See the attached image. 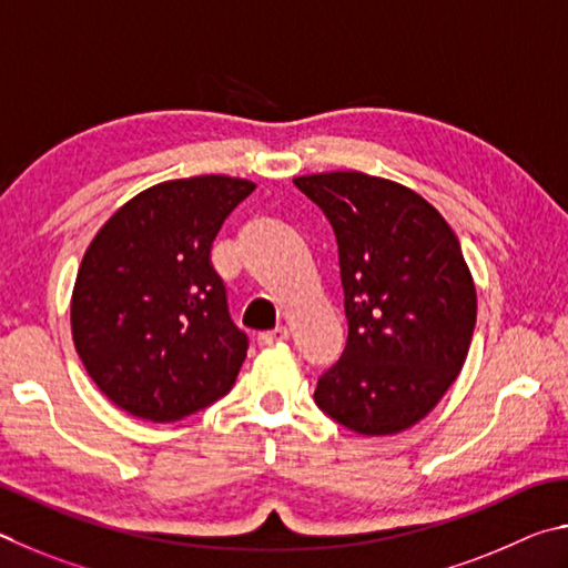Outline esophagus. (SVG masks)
<instances>
[{
  "mask_svg": "<svg viewBox=\"0 0 568 568\" xmlns=\"http://www.w3.org/2000/svg\"><path fill=\"white\" fill-rule=\"evenodd\" d=\"M284 339H290V329H286V326H276V329H268V332L258 334L256 344L268 346V344H276V342H284Z\"/></svg>",
  "mask_w": 568,
  "mask_h": 568,
  "instance_id": "obj_1",
  "label": "esophagus"
}]
</instances>
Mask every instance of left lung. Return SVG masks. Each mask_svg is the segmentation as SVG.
Returning a JSON list of instances; mask_svg holds the SVG:
<instances>
[{
  "label": "left lung",
  "mask_w": 568,
  "mask_h": 568,
  "mask_svg": "<svg viewBox=\"0 0 568 568\" xmlns=\"http://www.w3.org/2000/svg\"><path fill=\"white\" fill-rule=\"evenodd\" d=\"M339 246L349 336L314 402L364 436L422 422L456 382L476 326L459 239L412 189L362 172L296 176Z\"/></svg>",
  "instance_id": "1"
}]
</instances>
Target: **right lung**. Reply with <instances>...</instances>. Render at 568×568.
Returning a JSON list of instances; mask_svg holds the SVG:
<instances>
[{"instance_id":"obj_1","label":"right lung","mask_w":568,"mask_h":568,"mask_svg":"<svg viewBox=\"0 0 568 568\" xmlns=\"http://www.w3.org/2000/svg\"><path fill=\"white\" fill-rule=\"evenodd\" d=\"M252 192L246 179L219 174L156 184L89 244L72 336L87 374L119 409L179 422L234 386L248 336L229 316L212 244Z\"/></svg>"}]
</instances>
